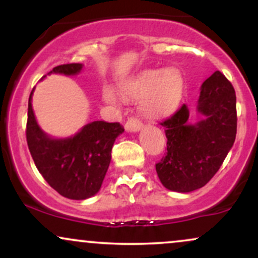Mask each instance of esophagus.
<instances>
[{
  "label": "esophagus",
  "mask_w": 258,
  "mask_h": 258,
  "mask_svg": "<svg viewBox=\"0 0 258 258\" xmlns=\"http://www.w3.org/2000/svg\"><path fill=\"white\" fill-rule=\"evenodd\" d=\"M142 126H143L142 121L136 116L130 117V119L127 120V122L125 123V128L127 132H138L139 130L142 128Z\"/></svg>",
  "instance_id": "esophagus-1"
}]
</instances>
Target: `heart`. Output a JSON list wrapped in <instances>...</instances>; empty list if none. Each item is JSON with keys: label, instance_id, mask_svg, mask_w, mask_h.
<instances>
[{"label": "heart", "instance_id": "b5f03b06", "mask_svg": "<svg viewBox=\"0 0 258 258\" xmlns=\"http://www.w3.org/2000/svg\"><path fill=\"white\" fill-rule=\"evenodd\" d=\"M184 91V78L178 69L146 70L121 87L127 98L142 99V110L148 116H166L179 105ZM103 97L108 103L117 102L110 88H105Z\"/></svg>", "mask_w": 258, "mask_h": 258}]
</instances>
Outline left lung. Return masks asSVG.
<instances>
[{
  "instance_id": "left-lung-1",
  "label": "left lung",
  "mask_w": 258,
  "mask_h": 258,
  "mask_svg": "<svg viewBox=\"0 0 258 258\" xmlns=\"http://www.w3.org/2000/svg\"><path fill=\"white\" fill-rule=\"evenodd\" d=\"M197 110L203 119L189 123V109L183 104L162 121L167 153L155 165L165 188L189 193L209 182L220 170L236 136V97L221 72H215L200 88Z\"/></svg>"
}]
</instances>
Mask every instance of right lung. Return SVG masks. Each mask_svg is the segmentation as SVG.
Returning a JSON list of instances; mask_svg holds the SVG:
<instances>
[{"instance_id":"add662e5","label":"right lung","mask_w":258,"mask_h":258,"mask_svg":"<svg viewBox=\"0 0 258 258\" xmlns=\"http://www.w3.org/2000/svg\"><path fill=\"white\" fill-rule=\"evenodd\" d=\"M84 65L63 64L48 74L76 75ZM44 78V76H43ZM29 97L26 142L38 172L64 198L84 200L98 193L111 160L115 139L125 130L119 122L93 121L69 138L47 136L35 119Z\"/></svg>"}]
</instances>
